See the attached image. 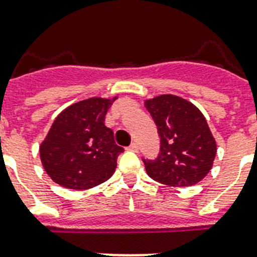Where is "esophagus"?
I'll use <instances>...</instances> for the list:
<instances>
[{"instance_id":"34e87169","label":"esophagus","mask_w":257,"mask_h":257,"mask_svg":"<svg viewBox=\"0 0 257 257\" xmlns=\"http://www.w3.org/2000/svg\"><path fill=\"white\" fill-rule=\"evenodd\" d=\"M127 150H128V151H133V152H138V151H139L138 143H135V142H134V143H131L130 146L127 147Z\"/></svg>"}]
</instances>
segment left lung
<instances>
[{"mask_svg":"<svg viewBox=\"0 0 257 257\" xmlns=\"http://www.w3.org/2000/svg\"><path fill=\"white\" fill-rule=\"evenodd\" d=\"M158 126L160 152L143 159L148 176L169 186H190L213 167L217 144L205 116L196 106L177 95L163 94L146 101Z\"/></svg>","mask_w":257,"mask_h":257,"instance_id":"left-lung-1","label":"left lung"}]
</instances>
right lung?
Returning <instances> with one entry per match:
<instances>
[{
  "mask_svg": "<svg viewBox=\"0 0 257 257\" xmlns=\"http://www.w3.org/2000/svg\"><path fill=\"white\" fill-rule=\"evenodd\" d=\"M115 98L84 99L56 116L39 150L42 164L56 184L84 190L111 177L123 148L103 122Z\"/></svg>",
  "mask_w": 257,
  "mask_h": 257,
  "instance_id": "1",
  "label": "right lung"
}]
</instances>
